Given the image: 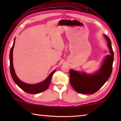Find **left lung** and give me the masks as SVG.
Instances as JSON below:
<instances>
[{
    "label": "left lung",
    "instance_id": "left-lung-1",
    "mask_svg": "<svg viewBox=\"0 0 121 121\" xmlns=\"http://www.w3.org/2000/svg\"><path fill=\"white\" fill-rule=\"evenodd\" d=\"M107 40L111 55L105 58L101 68L94 74H87L84 72L70 70V83L73 88L78 93L93 94L108 80L112 71L114 60V52L112 49L111 42L110 38L104 35Z\"/></svg>",
    "mask_w": 121,
    "mask_h": 121
}]
</instances>
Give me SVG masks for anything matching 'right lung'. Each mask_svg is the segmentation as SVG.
Wrapping results in <instances>:
<instances>
[{
    "instance_id": "right-lung-1",
    "label": "right lung",
    "mask_w": 121,
    "mask_h": 121,
    "mask_svg": "<svg viewBox=\"0 0 121 121\" xmlns=\"http://www.w3.org/2000/svg\"><path fill=\"white\" fill-rule=\"evenodd\" d=\"M15 43V39L13 42V44L12 45V47L11 48L10 52L9 59H10V71L12 78L13 79L14 82L17 85L19 86L20 88H21L23 91L25 92H27L29 94H39L40 92H42L43 91H46L50 85V83L52 78V75L53 73L55 72L56 70L53 71L49 75L47 78L45 80L40 82L39 83L36 84H28L25 83L24 82H22L20 79L17 78L16 74L15 73L14 69L13 68V61H12V56H13V47L14 46Z\"/></svg>"
}]
</instances>
